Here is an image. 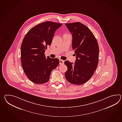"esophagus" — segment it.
I'll use <instances>...</instances> for the list:
<instances>
[{"mask_svg": "<svg viewBox=\"0 0 122 122\" xmlns=\"http://www.w3.org/2000/svg\"><path fill=\"white\" fill-rule=\"evenodd\" d=\"M64 63V61L63 60H60V65H62Z\"/></svg>", "mask_w": 122, "mask_h": 122, "instance_id": "34e87169", "label": "esophagus"}]
</instances>
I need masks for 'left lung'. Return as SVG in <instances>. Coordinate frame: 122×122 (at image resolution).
Masks as SVG:
<instances>
[{
	"instance_id": "1",
	"label": "left lung",
	"mask_w": 122,
	"mask_h": 122,
	"mask_svg": "<svg viewBox=\"0 0 122 122\" xmlns=\"http://www.w3.org/2000/svg\"><path fill=\"white\" fill-rule=\"evenodd\" d=\"M72 35V50L76 56L75 63L64 62L67 67L66 79L71 84H84L93 75L97 67L99 47L91 30L81 23L66 24Z\"/></svg>"
}]
</instances>
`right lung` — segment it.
Instances as JSON below:
<instances>
[{"label": "right lung", "mask_w": 122, "mask_h": 122, "mask_svg": "<svg viewBox=\"0 0 122 122\" xmlns=\"http://www.w3.org/2000/svg\"><path fill=\"white\" fill-rule=\"evenodd\" d=\"M62 25L44 22L31 28L23 39L20 49L22 66L27 78L35 84L47 82L51 71L59 64L57 58H46L45 52L51 45L55 31Z\"/></svg>", "instance_id": "1"}]
</instances>
